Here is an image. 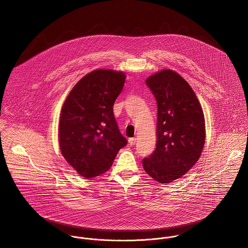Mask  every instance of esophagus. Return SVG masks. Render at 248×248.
<instances>
[{
	"label": "esophagus",
	"mask_w": 248,
	"mask_h": 248,
	"mask_svg": "<svg viewBox=\"0 0 248 248\" xmlns=\"http://www.w3.org/2000/svg\"><path fill=\"white\" fill-rule=\"evenodd\" d=\"M128 142H129L130 145H135L136 142H137V139H136V138H130V139L128 140Z\"/></svg>",
	"instance_id": "esophagus-1"
}]
</instances>
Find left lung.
Listing matches in <instances>:
<instances>
[{
	"mask_svg": "<svg viewBox=\"0 0 248 248\" xmlns=\"http://www.w3.org/2000/svg\"><path fill=\"white\" fill-rule=\"evenodd\" d=\"M146 84L157 105L156 146L142 166L157 182L170 183L191 170L201 155L204 112L189 83L172 70L154 74Z\"/></svg>",
	"mask_w": 248,
	"mask_h": 248,
	"instance_id": "left-lung-1",
	"label": "left lung"
}]
</instances>
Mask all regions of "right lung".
<instances>
[{
	"mask_svg": "<svg viewBox=\"0 0 248 248\" xmlns=\"http://www.w3.org/2000/svg\"><path fill=\"white\" fill-rule=\"evenodd\" d=\"M125 77L124 72L94 70L77 82L63 104L59 148L66 161L86 178L108 171L127 143L113 114Z\"/></svg>",
	"mask_w": 248,
	"mask_h": 248,
	"instance_id": "1",
	"label": "right lung"
}]
</instances>
